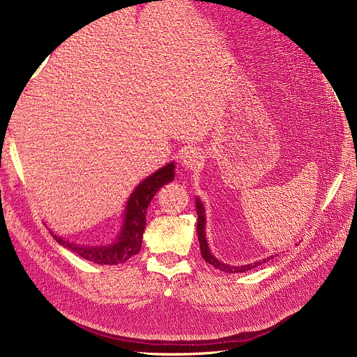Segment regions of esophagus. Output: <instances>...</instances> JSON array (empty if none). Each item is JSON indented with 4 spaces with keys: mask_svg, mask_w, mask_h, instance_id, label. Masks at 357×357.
<instances>
[{
    "mask_svg": "<svg viewBox=\"0 0 357 357\" xmlns=\"http://www.w3.org/2000/svg\"><path fill=\"white\" fill-rule=\"evenodd\" d=\"M182 166L190 170H197L203 166V157L197 149H188L182 155Z\"/></svg>",
    "mask_w": 357,
    "mask_h": 357,
    "instance_id": "obj_1",
    "label": "esophagus"
}]
</instances>
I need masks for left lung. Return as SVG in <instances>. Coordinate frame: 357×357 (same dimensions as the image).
Wrapping results in <instances>:
<instances>
[{"mask_svg": "<svg viewBox=\"0 0 357 357\" xmlns=\"http://www.w3.org/2000/svg\"><path fill=\"white\" fill-rule=\"evenodd\" d=\"M196 209H197V236H199V243H200V252H202V257L205 259V261H208L209 264H212L215 269H220L222 272H227V273H239V272H247L252 268L259 266L261 263H266L271 259H273L272 256H269L268 259H263L260 261L256 263H250V264H243V266H230L227 263H222L209 250L208 245V241H206V213H205V206H203V203L200 202L199 197H196Z\"/></svg>", "mask_w": 357, "mask_h": 357, "instance_id": "1", "label": "left lung"}]
</instances>
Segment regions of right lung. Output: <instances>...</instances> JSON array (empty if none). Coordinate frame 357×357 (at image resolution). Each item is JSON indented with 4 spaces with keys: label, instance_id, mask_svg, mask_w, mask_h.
Masks as SVG:
<instances>
[{
    "label": "right lung",
    "instance_id": "1",
    "mask_svg": "<svg viewBox=\"0 0 357 357\" xmlns=\"http://www.w3.org/2000/svg\"><path fill=\"white\" fill-rule=\"evenodd\" d=\"M173 178H175V162L172 161L140 182L127 200L124 221H122L119 235L109 245H80V243L64 241L63 238L54 235L52 231L50 233L59 245L71 250L85 260L97 264L126 263L140 251L142 238H144L146 227V209L152 197L157 195V191L162 185L172 182Z\"/></svg>",
    "mask_w": 357,
    "mask_h": 357
}]
</instances>
